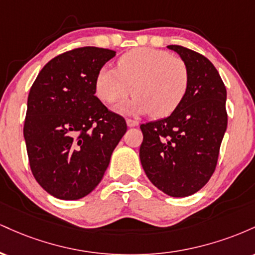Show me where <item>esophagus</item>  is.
<instances>
[{"label":"esophagus","mask_w":255,"mask_h":255,"mask_svg":"<svg viewBox=\"0 0 255 255\" xmlns=\"http://www.w3.org/2000/svg\"><path fill=\"white\" fill-rule=\"evenodd\" d=\"M127 126L128 127H137V126H139V122L135 121V120L127 119Z\"/></svg>","instance_id":"34e87169"}]
</instances>
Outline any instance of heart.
<instances>
[{"mask_svg":"<svg viewBox=\"0 0 255 255\" xmlns=\"http://www.w3.org/2000/svg\"><path fill=\"white\" fill-rule=\"evenodd\" d=\"M96 95L104 103L124 101L134 91L129 104L119 105L122 113L148 114L165 118L180 107L189 87L187 64L170 52L139 48L119 58L118 68L103 67L96 75Z\"/></svg>","mask_w":255,"mask_h":255,"instance_id":"heart-1","label":"heart"}]
</instances>
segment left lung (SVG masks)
<instances>
[{"label": "left lung", "mask_w": 255, "mask_h": 255, "mask_svg": "<svg viewBox=\"0 0 255 255\" xmlns=\"http://www.w3.org/2000/svg\"><path fill=\"white\" fill-rule=\"evenodd\" d=\"M187 64L186 98L169 118L140 126V160L158 189L175 198L194 194L212 176L227 130V90L206 57L181 45H168Z\"/></svg>", "instance_id": "1"}]
</instances>
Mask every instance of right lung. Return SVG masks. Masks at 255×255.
<instances>
[{"label": "right lung", "instance_id": "1", "mask_svg": "<svg viewBox=\"0 0 255 255\" xmlns=\"http://www.w3.org/2000/svg\"><path fill=\"white\" fill-rule=\"evenodd\" d=\"M116 55L84 46L49 61L27 98L24 137L31 171L52 197L77 200L101 182L127 130L96 97V75Z\"/></svg>", "mask_w": 255, "mask_h": 255}]
</instances>
